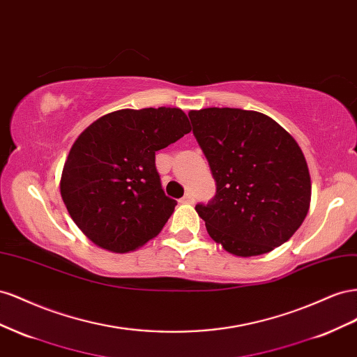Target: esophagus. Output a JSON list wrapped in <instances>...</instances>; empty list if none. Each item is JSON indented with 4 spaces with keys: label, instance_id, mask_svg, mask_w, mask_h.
<instances>
[{
    "label": "esophagus",
    "instance_id": "1",
    "mask_svg": "<svg viewBox=\"0 0 357 357\" xmlns=\"http://www.w3.org/2000/svg\"><path fill=\"white\" fill-rule=\"evenodd\" d=\"M181 203H187V205H191V203H195V195H192V192H187V195L181 199Z\"/></svg>",
    "mask_w": 357,
    "mask_h": 357
}]
</instances>
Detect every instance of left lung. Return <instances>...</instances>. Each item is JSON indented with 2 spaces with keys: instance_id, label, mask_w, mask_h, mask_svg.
<instances>
[{
  "instance_id": "left-lung-1",
  "label": "left lung",
  "mask_w": 357,
  "mask_h": 357,
  "mask_svg": "<svg viewBox=\"0 0 357 357\" xmlns=\"http://www.w3.org/2000/svg\"><path fill=\"white\" fill-rule=\"evenodd\" d=\"M188 116L217 185L208 205H196L209 236L239 257L287 242L311 202V178L298 142L260 112L208 107Z\"/></svg>"
}]
</instances>
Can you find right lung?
<instances>
[{"label": "right lung", "instance_id": "right-lung-1", "mask_svg": "<svg viewBox=\"0 0 357 357\" xmlns=\"http://www.w3.org/2000/svg\"><path fill=\"white\" fill-rule=\"evenodd\" d=\"M176 107L122 109L94 121L71 146L59 190L70 217L96 245L128 252L155 238L175 211L155 152L190 133Z\"/></svg>", "mask_w": 357, "mask_h": 357}]
</instances>
